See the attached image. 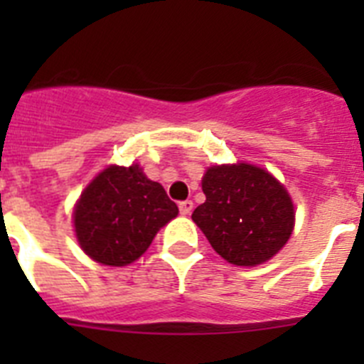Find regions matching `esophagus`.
<instances>
[{
	"label": "esophagus",
	"mask_w": 364,
	"mask_h": 364,
	"mask_svg": "<svg viewBox=\"0 0 364 364\" xmlns=\"http://www.w3.org/2000/svg\"><path fill=\"white\" fill-rule=\"evenodd\" d=\"M178 210H180V215H189L193 211V202L191 200H182L178 204Z\"/></svg>",
	"instance_id": "1"
}]
</instances>
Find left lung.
I'll list each match as a JSON object with an SVG mask.
<instances>
[{
    "mask_svg": "<svg viewBox=\"0 0 364 364\" xmlns=\"http://www.w3.org/2000/svg\"><path fill=\"white\" fill-rule=\"evenodd\" d=\"M202 191L205 202L191 218L231 264H262L290 239L294 202L264 169L252 164L213 166L202 178Z\"/></svg>",
    "mask_w": 364,
    "mask_h": 364,
    "instance_id": "obj_1",
    "label": "left lung"
}]
</instances>
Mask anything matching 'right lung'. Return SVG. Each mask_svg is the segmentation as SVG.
Instances as JSON below:
<instances>
[{
	"instance_id": "right-lung-1",
	"label": "right lung",
	"mask_w": 364,
	"mask_h": 364,
	"mask_svg": "<svg viewBox=\"0 0 364 364\" xmlns=\"http://www.w3.org/2000/svg\"><path fill=\"white\" fill-rule=\"evenodd\" d=\"M178 215L166 189L142 167L109 166L83 189L74 208V231L83 252L105 266H127L146 253Z\"/></svg>"
}]
</instances>
